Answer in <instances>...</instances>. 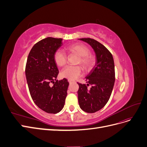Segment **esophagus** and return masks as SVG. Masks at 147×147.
<instances>
[{
	"instance_id": "obj_1",
	"label": "esophagus",
	"mask_w": 147,
	"mask_h": 147,
	"mask_svg": "<svg viewBox=\"0 0 147 147\" xmlns=\"http://www.w3.org/2000/svg\"><path fill=\"white\" fill-rule=\"evenodd\" d=\"M68 82H69V83L70 84H71V83H72L74 82V81H73V80H68Z\"/></svg>"
}]
</instances>
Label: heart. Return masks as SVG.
Segmentation results:
<instances>
[{
	"instance_id": "1",
	"label": "heart",
	"mask_w": 147,
	"mask_h": 147,
	"mask_svg": "<svg viewBox=\"0 0 147 147\" xmlns=\"http://www.w3.org/2000/svg\"><path fill=\"white\" fill-rule=\"evenodd\" d=\"M67 50L71 53L80 56L78 64H80L84 70H90L94 65V58L90 55V50L82 43H74L67 48ZM54 60L56 65L64 67L67 63V57L61 50H57L54 55ZM82 69L80 66H67L61 72V76L70 80H74L80 77Z\"/></svg>"
}]
</instances>
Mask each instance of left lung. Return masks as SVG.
Here are the masks:
<instances>
[{
  "instance_id": "left-lung-1",
  "label": "left lung",
  "mask_w": 147,
  "mask_h": 147,
  "mask_svg": "<svg viewBox=\"0 0 147 147\" xmlns=\"http://www.w3.org/2000/svg\"><path fill=\"white\" fill-rule=\"evenodd\" d=\"M79 40L92 48L96 59L94 67L86 77L87 85L77 83L78 103L84 112L94 113L104 107L112 94L115 80L114 61L107 48L96 40L90 38ZM90 84L92 87L89 90L87 86Z\"/></svg>"
}]
</instances>
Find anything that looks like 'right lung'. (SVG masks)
I'll list each match as a JSON object with an SVG mask.
<instances>
[{
  "instance_id": "obj_1",
  "label": "right lung",
  "mask_w": 147,
  "mask_h": 147,
  "mask_svg": "<svg viewBox=\"0 0 147 147\" xmlns=\"http://www.w3.org/2000/svg\"><path fill=\"white\" fill-rule=\"evenodd\" d=\"M63 39L47 37L31 49L26 65V77L34 103L44 112L55 114L63 109L69 82L56 80L59 73L54 60L55 52L63 45ZM53 85L51 87L50 83Z\"/></svg>"
}]
</instances>
